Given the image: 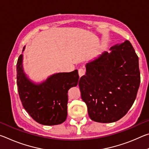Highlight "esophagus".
Segmentation results:
<instances>
[{
  "mask_svg": "<svg viewBox=\"0 0 149 149\" xmlns=\"http://www.w3.org/2000/svg\"><path fill=\"white\" fill-rule=\"evenodd\" d=\"M85 73V70L84 68H79L78 70V74H79V77H81L83 75H84Z\"/></svg>",
  "mask_w": 149,
  "mask_h": 149,
  "instance_id": "esophagus-1",
  "label": "esophagus"
}]
</instances>
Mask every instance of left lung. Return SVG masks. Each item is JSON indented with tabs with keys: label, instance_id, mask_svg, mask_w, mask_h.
I'll use <instances>...</instances> for the list:
<instances>
[{
	"label": "left lung",
	"instance_id": "8db88e82",
	"mask_svg": "<svg viewBox=\"0 0 149 149\" xmlns=\"http://www.w3.org/2000/svg\"><path fill=\"white\" fill-rule=\"evenodd\" d=\"M110 50L87 63L79 82L90 118L100 123L116 122L127 114L141 81L139 58L131 42L126 40Z\"/></svg>",
	"mask_w": 149,
	"mask_h": 149
}]
</instances>
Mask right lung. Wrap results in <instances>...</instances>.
I'll return each mask as SVG.
<instances>
[{
    "label": "right lung",
    "instance_id": "1",
    "mask_svg": "<svg viewBox=\"0 0 149 149\" xmlns=\"http://www.w3.org/2000/svg\"><path fill=\"white\" fill-rule=\"evenodd\" d=\"M24 47L22 52L24 51ZM23 54L16 64L17 85L20 100L33 119L45 125L60 124L66 120L68 91L77 86V70L54 74L41 83L30 79L24 72Z\"/></svg>",
    "mask_w": 149,
    "mask_h": 149
}]
</instances>
